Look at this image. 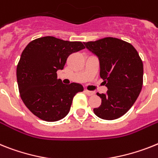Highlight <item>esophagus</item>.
Segmentation results:
<instances>
[{"mask_svg": "<svg viewBox=\"0 0 158 158\" xmlns=\"http://www.w3.org/2000/svg\"><path fill=\"white\" fill-rule=\"evenodd\" d=\"M85 93L87 94V95H93L94 94H95V92L94 91H88V90H85Z\"/></svg>", "mask_w": 158, "mask_h": 158, "instance_id": "34e87169", "label": "esophagus"}]
</instances>
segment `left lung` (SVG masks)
Listing matches in <instances>:
<instances>
[{"mask_svg": "<svg viewBox=\"0 0 158 158\" xmlns=\"http://www.w3.org/2000/svg\"><path fill=\"white\" fill-rule=\"evenodd\" d=\"M87 49L99 58L106 94L97 93L101 104L94 113L112 120L126 113L138 97L143 85V63L132 45L116 38L84 42Z\"/></svg>", "mask_w": 158, "mask_h": 158, "instance_id": "8db88e82", "label": "left lung"}]
</instances>
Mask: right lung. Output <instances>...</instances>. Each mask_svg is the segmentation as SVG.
<instances>
[{"label": "right lung", "mask_w": 158, "mask_h": 158, "mask_svg": "<svg viewBox=\"0 0 158 158\" xmlns=\"http://www.w3.org/2000/svg\"><path fill=\"white\" fill-rule=\"evenodd\" d=\"M85 48L81 42L46 36L33 40L22 51L17 67L20 95L32 113L54 122L68 114L73 98L83 91L81 84H63L57 71L63 70L70 54Z\"/></svg>", "instance_id": "add662e5"}]
</instances>
